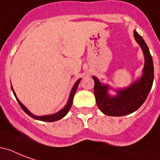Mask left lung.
Returning <instances> with one entry per match:
<instances>
[{"label":"left lung","mask_w":160,"mask_h":160,"mask_svg":"<svg viewBox=\"0 0 160 160\" xmlns=\"http://www.w3.org/2000/svg\"><path fill=\"white\" fill-rule=\"evenodd\" d=\"M134 37L140 46L144 57L140 77L129 86L120 89H114L109 85L100 82L97 77H92L95 81L94 93L98 107L104 114L109 116H123L136 111L144 104L153 85L154 64L149 47L136 31H134ZM109 89L114 90L117 95H110Z\"/></svg>","instance_id":"left-lung-1"}]
</instances>
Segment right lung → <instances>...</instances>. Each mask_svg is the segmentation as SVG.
I'll return each mask as SVG.
<instances>
[{
    "label": "right lung",
    "mask_w": 160,
    "mask_h": 160,
    "mask_svg": "<svg viewBox=\"0 0 160 160\" xmlns=\"http://www.w3.org/2000/svg\"><path fill=\"white\" fill-rule=\"evenodd\" d=\"M81 80V78L79 79V80L75 83V85L73 86L72 90L70 91V96H69V99H68V101L66 103V105L64 106V108L60 109V111L56 112L55 114H47V115H42V116H38V115H35L34 114H32L30 110H29L27 108H26L25 105L22 104V103L19 100V99L16 97V95L15 91H14V89L13 87L11 86V90H12V92H13L14 95H15V97H16V100H17V102L19 103V105H21V107L22 108L24 111L26 112V114L30 115L31 118H33L35 119H37V120H41V121H45V122H54V121H56V120H59V119H62L63 117H65L67 113L69 112V110L71 108V105H72V103H73V98H74V95H75V92H76V90H77V87L79 84H80V81Z\"/></svg>",
    "instance_id": "obj_1"
}]
</instances>
